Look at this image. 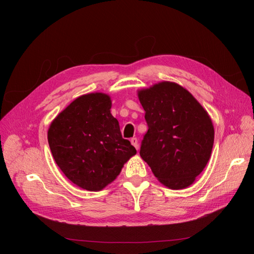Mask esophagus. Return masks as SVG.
Instances as JSON below:
<instances>
[{
    "label": "esophagus",
    "instance_id": "34e87169",
    "mask_svg": "<svg viewBox=\"0 0 254 254\" xmlns=\"http://www.w3.org/2000/svg\"><path fill=\"white\" fill-rule=\"evenodd\" d=\"M130 142H131V144L136 148V150L139 149V141H137L136 137H132V139L130 140Z\"/></svg>",
    "mask_w": 254,
    "mask_h": 254
}]
</instances>
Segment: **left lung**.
I'll list each match as a JSON object with an SVG mask.
<instances>
[{
	"label": "left lung",
	"instance_id": "left-lung-1",
	"mask_svg": "<svg viewBox=\"0 0 254 254\" xmlns=\"http://www.w3.org/2000/svg\"><path fill=\"white\" fill-rule=\"evenodd\" d=\"M148 130L140 156L173 190L195 181L211 157L214 127L207 112L179 84L163 81L139 92Z\"/></svg>",
	"mask_w": 254,
	"mask_h": 254
}]
</instances>
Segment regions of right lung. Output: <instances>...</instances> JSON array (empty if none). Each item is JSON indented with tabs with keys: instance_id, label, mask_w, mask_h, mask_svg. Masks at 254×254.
<instances>
[{
	"instance_id": "obj_1",
	"label": "right lung",
	"mask_w": 254,
	"mask_h": 254,
	"mask_svg": "<svg viewBox=\"0 0 254 254\" xmlns=\"http://www.w3.org/2000/svg\"><path fill=\"white\" fill-rule=\"evenodd\" d=\"M110 97L91 93L76 98L53 121L48 132L52 155L63 173L87 190H101L112 182L136 153L123 139L110 113Z\"/></svg>"
}]
</instances>
